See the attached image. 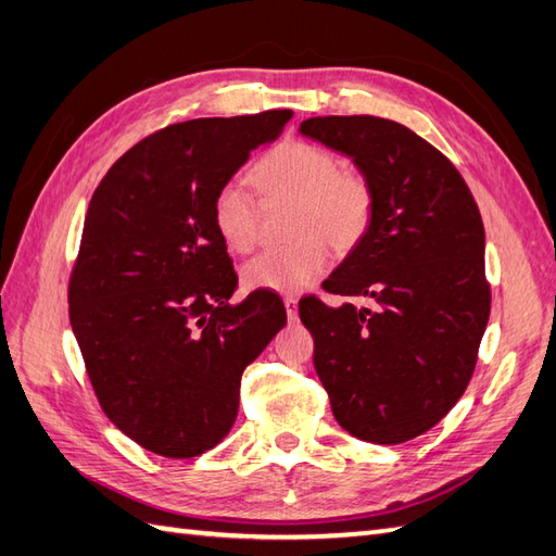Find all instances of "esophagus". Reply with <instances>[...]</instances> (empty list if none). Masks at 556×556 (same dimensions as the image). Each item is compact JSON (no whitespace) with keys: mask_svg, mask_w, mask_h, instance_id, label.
Wrapping results in <instances>:
<instances>
[{"mask_svg":"<svg viewBox=\"0 0 556 556\" xmlns=\"http://www.w3.org/2000/svg\"><path fill=\"white\" fill-rule=\"evenodd\" d=\"M285 308H287L289 320H296V317H299V299L296 296H287L285 299Z\"/></svg>","mask_w":556,"mask_h":556,"instance_id":"34e87169","label":"esophagus"}]
</instances>
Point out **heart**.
Returning <instances> with one entry per match:
<instances>
[{
	"label": "heart",
	"instance_id": "heart-1",
	"mask_svg": "<svg viewBox=\"0 0 556 556\" xmlns=\"http://www.w3.org/2000/svg\"><path fill=\"white\" fill-rule=\"evenodd\" d=\"M253 184L265 200L289 198L293 212L287 245L267 248L243 267V285L275 293H299L315 285L327 265V245L349 253L368 233L375 193L361 172L339 169V160L308 140H285L255 164ZM212 219L224 245L251 253L260 241V205L241 181L224 184Z\"/></svg>",
	"mask_w": 556,
	"mask_h": 556
}]
</instances>
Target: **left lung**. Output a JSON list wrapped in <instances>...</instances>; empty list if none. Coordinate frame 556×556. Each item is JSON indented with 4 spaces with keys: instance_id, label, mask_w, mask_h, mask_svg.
<instances>
[{
    "instance_id": "1",
    "label": "left lung",
    "mask_w": 556,
    "mask_h": 556,
    "mask_svg": "<svg viewBox=\"0 0 556 556\" xmlns=\"http://www.w3.org/2000/svg\"><path fill=\"white\" fill-rule=\"evenodd\" d=\"M299 131L351 157L375 193L368 233L323 285L372 308L299 303L317 377L346 432L408 442L454 408L476 370L492 301L480 210L454 164L396 122L313 116Z\"/></svg>"
}]
</instances>
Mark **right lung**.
Listing matches in <instances>:
<instances>
[{"label": "right lung", "mask_w": 556, "mask_h": 556, "mask_svg": "<svg viewBox=\"0 0 556 556\" xmlns=\"http://www.w3.org/2000/svg\"><path fill=\"white\" fill-rule=\"evenodd\" d=\"M293 112L172 124L112 164L92 193L68 317L102 410L152 454L191 458L229 434L251 365L285 303L236 271L212 219L224 184Z\"/></svg>", "instance_id": "1"}]
</instances>
